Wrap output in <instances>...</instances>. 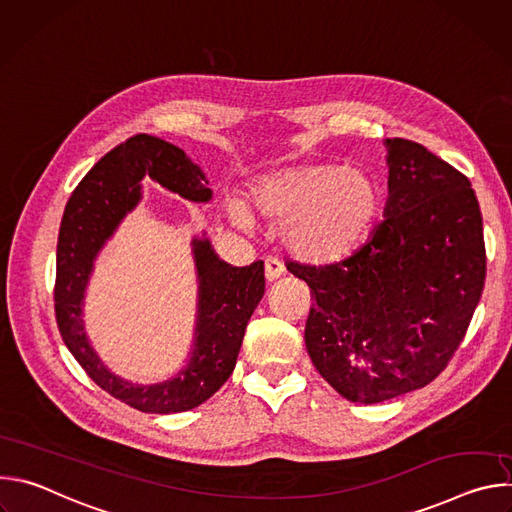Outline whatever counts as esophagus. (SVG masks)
<instances>
[{
  "label": "esophagus",
  "instance_id": "obj_1",
  "mask_svg": "<svg viewBox=\"0 0 512 512\" xmlns=\"http://www.w3.org/2000/svg\"><path fill=\"white\" fill-rule=\"evenodd\" d=\"M283 271H285V267H283V263L279 259H275V257H267L265 259V279L267 281H273V279L281 277Z\"/></svg>",
  "mask_w": 512,
  "mask_h": 512
}]
</instances>
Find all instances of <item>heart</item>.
Masks as SVG:
<instances>
[{
    "instance_id": "obj_1",
    "label": "heart",
    "mask_w": 512,
    "mask_h": 512,
    "mask_svg": "<svg viewBox=\"0 0 512 512\" xmlns=\"http://www.w3.org/2000/svg\"><path fill=\"white\" fill-rule=\"evenodd\" d=\"M251 212L281 227L285 249L306 263L348 259L369 237L381 208L377 182L338 164L289 168L259 178L249 194ZM239 225L249 223L243 202H231Z\"/></svg>"
}]
</instances>
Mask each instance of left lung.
Masks as SVG:
<instances>
[{"label": "left lung", "instance_id": "1", "mask_svg": "<svg viewBox=\"0 0 512 512\" xmlns=\"http://www.w3.org/2000/svg\"><path fill=\"white\" fill-rule=\"evenodd\" d=\"M385 221L348 259L289 261L312 300L306 348L348 401L373 405L429 385L466 336L486 279L470 180L421 143L385 139Z\"/></svg>", "mask_w": 512, "mask_h": 512}]
</instances>
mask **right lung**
Instances as JSON below:
<instances>
[{"label": "right lung", "instance_id": "obj_1", "mask_svg": "<svg viewBox=\"0 0 512 512\" xmlns=\"http://www.w3.org/2000/svg\"><path fill=\"white\" fill-rule=\"evenodd\" d=\"M145 176L192 202L212 198L202 170L176 145L148 133L119 143L89 170L66 202L56 247L54 310L66 348L103 391L137 411L166 415L198 407L227 383L249 318L265 294V275L263 261L233 267L218 259L208 239H192L198 314L188 364L170 381L156 385H135L113 375L85 334L83 300L93 261L141 200L139 182Z\"/></svg>", "mask_w": 512, "mask_h": 512}]
</instances>
